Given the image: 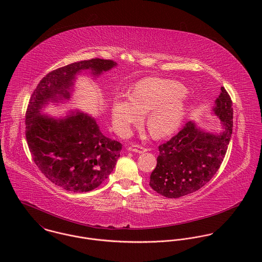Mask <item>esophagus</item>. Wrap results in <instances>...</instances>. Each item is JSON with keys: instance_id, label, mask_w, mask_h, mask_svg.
Returning a JSON list of instances; mask_svg holds the SVG:
<instances>
[{"instance_id": "1", "label": "esophagus", "mask_w": 262, "mask_h": 262, "mask_svg": "<svg viewBox=\"0 0 262 262\" xmlns=\"http://www.w3.org/2000/svg\"><path fill=\"white\" fill-rule=\"evenodd\" d=\"M129 151H133V152H137V153H143V152H146L147 148L145 147H142L140 145H131L128 147Z\"/></svg>"}]
</instances>
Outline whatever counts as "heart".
Segmentation results:
<instances>
[{"label":"heart","instance_id":"heart-1","mask_svg":"<svg viewBox=\"0 0 262 262\" xmlns=\"http://www.w3.org/2000/svg\"><path fill=\"white\" fill-rule=\"evenodd\" d=\"M186 88L179 81L148 77L138 81L129 97H117L112 104L115 126L125 134L131 125L147 113L146 126L150 134L161 138L172 134L183 123L187 111Z\"/></svg>","mask_w":262,"mask_h":262}]
</instances>
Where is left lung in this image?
<instances>
[{"label":"left lung","mask_w":262,"mask_h":262,"mask_svg":"<svg viewBox=\"0 0 262 262\" xmlns=\"http://www.w3.org/2000/svg\"><path fill=\"white\" fill-rule=\"evenodd\" d=\"M213 114L221 121L222 131L209 132L189 121L169 141L159 145L157 164L149 186L166 198H180L204 187L218 171L233 127L232 101L225 88L216 99Z\"/></svg>","instance_id":"8db88e82"}]
</instances>
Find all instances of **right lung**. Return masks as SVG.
I'll return each instance as SVG.
<instances>
[{
	"mask_svg": "<svg viewBox=\"0 0 262 262\" xmlns=\"http://www.w3.org/2000/svg\"><path fill=\"white\" fill-rule=\"evenodd\" d=\"M117 62L93 58L59 68L45 75L33 92L26 112V139L40 171L55 186L74 192L99 187L111 173L122 144L106 137L94 117L79 110L56 118L42 114L49 103L70 100L76 75L95 77Z\"/></svg>",
	"mask_w": 262,
	"mask_h": 262,
	"instance_id": "obj_1",
	"label": "right lung"
}]
</instances>
